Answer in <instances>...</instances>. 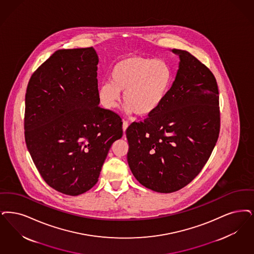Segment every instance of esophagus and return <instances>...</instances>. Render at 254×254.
Wrapping results in <instances>:
<instances>
[{"label":"esophagus","instance_id":"34e87169","mask_svg":"<svg viewBox=\"0 0 254 254\" xmlns=\"http://www.w3.org/2000/svg\"><path fill=\"white\" fill-rule=\"evenodd\" d=\"M127 127H128V122L127 121H123V130H124V132L127 130Z\"/></svg>","mask_w":254,"mask_h":254}]
</instances>
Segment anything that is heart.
Masks as SVG:
<instances>
[{
    "instance_id": "1",
    "label": "heart",
    "mask_w": 254,
    "mask_h": 254,
    "mask_svg": "<svg viewBox=\"0 0 254 254\" xmlns=\"http://www.w3.org/2000/svg\"><path fill=\"white\" fill-rule=\"evenodd\" d=\"M170 67L162 61L132 56L117 62L110 81L102 83L98 95L102 105L115 109L124 92V103L138 116H149L163 104L172 85Z\"/></svg>"
}]
</instances>
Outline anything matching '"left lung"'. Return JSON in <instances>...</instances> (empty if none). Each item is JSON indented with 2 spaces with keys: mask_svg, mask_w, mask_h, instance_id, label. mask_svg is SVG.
<instances>
[{
  "mask_svg": "<svg viewBox=\"0 0 254 254\" xmlns=\"http://www.w3.org/2000/svg\"><path fill=\"white\" fill-rule=\"evenodd\" d=\"M162 106L127 128V163L136 180L158 193H173L202 170L220 131L219 92L211 70L187 51Z\"/></svg>",
  "mask_w": 254,
  "mask_h": 254,
  "instance_id": "left-lung-1",
  "label": "left lung"
}]
</instances>
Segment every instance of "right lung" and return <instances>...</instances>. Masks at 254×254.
<instances>
[{"label":"right lung","mask_w":254,"mask_h":254,"mask_svg":"<svg viewBox=\"0 0 254 254\" xmlns=\"http://www.w3.org/2000/svg\"><path fill=\"white\" fill-rule=\"evenodd\" d=\"M98 56L92 47L63 49L34 71L25 93L24 137L44 182L68 195L98 182L122 119L98 105Z\"/></svg>","instance_id":"obj_1"}]
</instances>
